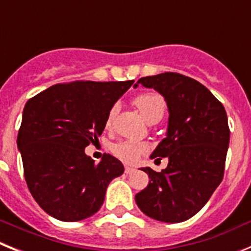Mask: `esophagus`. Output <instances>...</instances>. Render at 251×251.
Segmentation results:
<instances>
[{"instance_id": "esophagus-1", "label": "esophagus", "mask_w": 251, "mask_h": 251, "mask_svg": "<svg viewBox=\"0 0 251 251\" xmlns=\"http://www.w3.org/2000/svg\"><path fill=\"white\" fill-rule=\"evenodd\" d=\"M126 174L127 175H132V174H134V172H136V170H134V168L133 167H129V166H126Z\"/></svg>"}]
</instances>
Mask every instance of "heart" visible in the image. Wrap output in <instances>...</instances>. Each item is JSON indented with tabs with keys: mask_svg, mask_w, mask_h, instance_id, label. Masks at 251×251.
Wrapping results in <instances>:
<instances>
[{
	"mask_svg": "<svg viewBox=\"0 0 251 251\" xmlns=\"http://www.w3.org/2000/svg\"><path fill=\"white\" fill-rule=\"evenodd\" d=\"M134 104L139 109L141 114L143 115V118L150 123H157L163 118L165 114V100L161 95L157 93H145V94L138 95L134 99ZM118 110V105L114 104L108 112L105 119V127H110L112 122L114 119V115ZM113 153L115 156L121 158L124 162H134L138 159L142 153L145 152V146L139 145V143H134V142H119L117 145L113 146L112 148Z\"/></svg>",
	"mask_w": 251,
	"mask_h": 251,
	"instance_id": "b5f03b06",
	"label": "heart"
}]
</instances>
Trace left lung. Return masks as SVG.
Masks as SVG:
<instances>
[{
    "instance_id": "left-lung-1",
    "label": "left lung",
    "mask_w": 251,
    "mask_h": 251,
    "mask_svg": "<svg viewBox=\"0 0 251 251\" xmlns=\"http://www.w3.org/2000/svg\"><path fill=\"white\" fill-rule=\"evenodd\" d=\"M139 85L154 89L168 108L166 138L151 158H168L161 172L143 167L150 183L136 195L141 211L162 223H182L206 205L224 177L230 129L223 104L195 79L163 73L141 77ZM161 159V158H157Z\"/></svg>"
}]
</instances>
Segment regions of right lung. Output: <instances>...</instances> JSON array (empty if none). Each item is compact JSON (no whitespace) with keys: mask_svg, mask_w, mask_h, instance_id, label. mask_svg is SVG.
Returning <instances> with one entry per match:
<instances>
[{"mask_svg":"<svg viewBox=\"0 0 251 251\" xmlns=\"http://www.w3.org/2000/svg\"><path fill=\"white\" fill-rule=\"evenodd\" d=\"M133 83L56 84L25 104L17 148L28 190L46 214L72 223L103 205L106 187L124 166L110 154L95 165L85 147L98 142L108 112Z\"/></svg>","mask_w":251,"mask_h":251,"instance_id":"1","label":"right lung"}]
</instances>
